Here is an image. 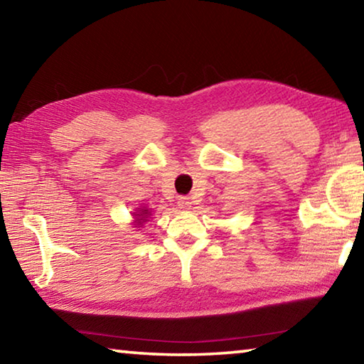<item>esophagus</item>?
<instances>
[{"label": "esophagus", "instance_id": "obj_1", "mask_svg": "<svg viewBox=\"0 0 364 364\" xmlns=\"http://www.w3.org/2000/svg\"><path fill=\"white\" fill-rule=\"evenodd\" d=\"M178 205H180V208H183V210H189V208H191L189 197H180V200H178Z\"/></svg>", "mask_w": 364, "mask_h": 364}]
</instances>
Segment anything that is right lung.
Here are the masks:
<instances>
[{
  "mask_svg": "<svg viewBox=\"0 0 364 364\" xmlns=\"http://www.w3.org/2000/svg\"><path fill=\"white\" fill-rule=\"evenodd\" d=\"M151 215H152V210H151V208H147V207L134 208V212H133V225H134V228H143L146 221H149Z\"/></svg>",
  "mask_w": 364,
  "mask_h": 364,
  "instance_id": "1",
  "label": "right lung"
}]
</instances>
